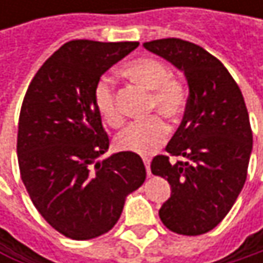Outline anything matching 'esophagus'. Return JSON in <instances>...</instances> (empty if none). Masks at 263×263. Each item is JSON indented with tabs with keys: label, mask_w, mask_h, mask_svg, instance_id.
Returning <instances> with one entry per match:
<instances>
[{
	"label": "esophagus",
	"mask_w": 263,
	"mask_h": 263,
	"mask_svg": "<svg viewBox=\"0 0 263 263\" xmlns=\"http://www.w3.org/2000/svg\"><path fill=\"white\" fill-rule=\"evenodd\" d=\"M143 163H144V166H146V172H147V175H151V160H149L147 157H144V158H143Z\"/></svg>",
	"instance_id": "34e87169"
}]
</instances>
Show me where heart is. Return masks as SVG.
<instances>
[{
    "mask_svg": "<svg viewBox=\"0 0 263 263\" xmlns=\"http://www.w3.org/2000/svg\"><path fill=\"white\" fill-rule=\"evenodd\" d=\"M120 74L134 85L149 91L146 111L158 112L167 120L178 119L187 105V89L181 80L171 76L169 67L154 58H140L125 64ZM94 105L102 119L112 128H120L125 117L117 103V91L109 78L97 80L92 92ZM166 138V125L158 116H152L144 122L134 123L119 134L117 147L134 154H152Z\"/></svg>",
    "mask_w": 263,
    "mask_h": 263,
    "instance_id": "heart-1",
    "label": "heart"
}]
</instances>
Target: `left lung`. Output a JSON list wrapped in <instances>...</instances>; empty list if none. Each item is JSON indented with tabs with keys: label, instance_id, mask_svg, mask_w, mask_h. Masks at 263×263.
Wrapping results in <instances>:
<instances>
[{
	"label": "left lung",
	"instance_id": "obj_1",
	"mask_svg": "<svg viewBox=\"0 0 263 263\" xmlns=\"http://www.w3.org/2000/svg\"><path fill=\"white\" fill-rule=\"evenodd\" d=\"M143 47L181 70L189 85L183 122L166 146L184 161L157 155L151 163L172 190L158 215L174 233L204 235L226 218L247 180L253 132L243 96L222 62L196 44L167 37Z\"/></svg>",
	"mask_w": 263,
	"mask_h": 263
}]
</instances>
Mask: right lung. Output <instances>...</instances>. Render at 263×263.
Masks as SVG:
<instances>
[{"label":"right lung","mask_w":263,"mask_h":263,"mask_svg":"<svg viewBox=\"0 0 263 263\" xmlns=\"http://www.w3.org/2000/svg\"><path fill=\"white\" fill-rule=\"evenodd\" d=\"M138 42L78 39L37 70L21 106L18 164L41 216L59 233L86 240L119 221L126 196L146 180L140 155L109 147L92 92L97 80Z\"/></svg>","instance_id":"right-lung-1"}]
</instances>
